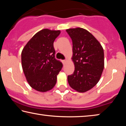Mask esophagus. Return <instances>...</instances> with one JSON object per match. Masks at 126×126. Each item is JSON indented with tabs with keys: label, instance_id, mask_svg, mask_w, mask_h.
I'll list each match as a JSON object with an SVG mask.
<instances>
[{
	"label": "esophagus",
	"instance_id": "34e87169",
	"mask_svg": "<svg viewBox=\"0 0 126 126\" xmlns=\"http://www.w3.org/2000/svg\"><path fill=\"white\" fill-rule=\"evenodd\" d=\"M67 60H66V59H65V60H63L62 61V63H63V64H64L66 63V62H67Z\"/></svg>",
	"mask_w": 126,
	"mask_h": 126
}]
</instances>
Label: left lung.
<instances>
[{"instance_id":"1","label":"left lung","mask_w":126,"mask_h":126,"mask_svg":"<svg viewBox=\"0 0 126 126\" xmlns=\"http://www.w3.org/2000/svg\"><path fill=\"white\" fill-rule=\"evenodd\" d=\"M73 43L75 70L68 76L71 88L85 92L95 86L104 69V51L101 44L87 30L77 28L66 30Z\"/></svg>"}]
</instances>
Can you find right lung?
<instances>
[{"label":"right lung","instance_id":"add662e5","mask_svg":"<svg viewBox=\"0 0 126 126\" xmlns=\"http://www.w3.org/2000/svg\"><path fill=\"white\" fill-rule=\"evenodd\" d=\"M60 31L44 29L38 32L23 48L22 65L27 82L32 88L45 92L56 84L63 64L55 58L53 43Z\"/></svg>","mask_w":126,"mask_h":126}]
</instances>
